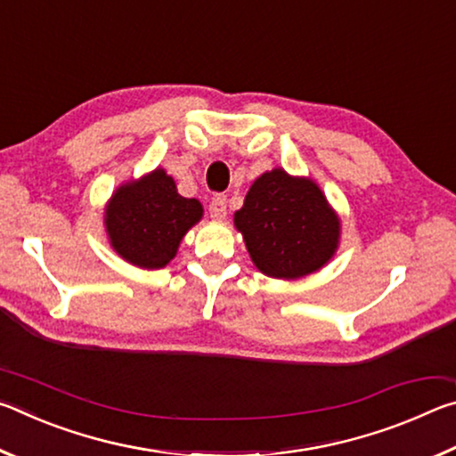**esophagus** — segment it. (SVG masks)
<instances>
[{"mask_svg":"<svg viewBox=\"0 0 456 456\" xmlns=\"http://www.w3.org/2000/svg\"><path fill=\"white\" fill-rule=\"evenodd\" d=\"M209 213H211L213 219H225V215H227V197L225 195H215L211 199Z\"/></svg>","mask_w":456,"mask_h":456,"instance_id":"obj_1","label":"esophagus"}]
</instances>
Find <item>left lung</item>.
Wrapping results in <instances>:
<instances>
[{"label": "left lung", "mask_w": 456, "mask_h": 456, "mask_svg": "<svg viewBox=\"0 0 456 456\" xmlns=\"http://www.w3.org/2000/svg\"><path fill=\"white\" fill-rule=\"evenodd\" d=\"M235 227L259 272L280 280L318 272L334 256L339 237V221L318 184L281 168L251 184Z\"/></svg>", "instance_id": "obj_1"}]
</instances>
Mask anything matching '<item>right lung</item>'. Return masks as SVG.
Returning <instances> with one entry per match:
<instances>
[{
	"label": "right lung",
	"mask_w": 456,
	"mask_h": 456,
	"mask_svg": "<svg viewBox=\"0 0 456 456\" xmlns=\"http://www.w3.org/2000/svg\"><path fill=\"white\" fill-rule=\"evenodd\" d=\"M203 217L197 199L181 197L163 168L114 192L106 209V231L118 256L144 269L165 267L184 233Z\"/></svg>",
	"instance_id": "add662e5"
}]
</instances>
